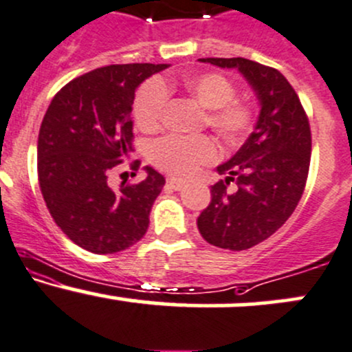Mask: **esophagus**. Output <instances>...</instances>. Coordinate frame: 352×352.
Returning a JSON list of instances; mask_svg holds the SVG:
<instances>
[{"label": "esophagus", "instance_id": "obj_1", "mask_svg": "<svg viewBox=\"0 0 352 352\" xmlns=\"http://www.w3.org/2000/svg\"><path fill=\"white\" fill-rule=\"evenodd\" d=\"M167 185L170 188H173V190H182V188L185 187V182H182V180H177V179H168Z\"/></svg>", "mask_w": 352, "mask_h": 352}]
</instances>
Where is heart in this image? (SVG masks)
I'll list each match as a JSON object with an SVG mask.
<instances>
[{
  "label": "heart",
  "mask_w": 352,
  "mask_h": 352,
  "mask_svg": "<svg viewBox=\"0 0 352 352\" xmlns=\"http://www.w3.org/2000/svg\"><path fill=\"white\" fill-rule=\"evenodd\" d=\"M184 90L207 108V123L226 144L244 140L254 123V108L234 98L235 87L220 73H194L184 80ZM168 105V90L160 80H150L138 90L133 113L137 125L152 132L160 125ZM150 162L173 177H190L217 158V146L208 137H167L152 145Z\"/></svg>",
  "instance_id": "1"
}]
</instances>
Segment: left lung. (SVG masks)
<instances>
[{
	"label": "left lung",
	"mask_w": 352,
	"mask_h": 352,
	"mask_svg": "<svg viewBox=\"0 0 352 352\" xmlns=\"http://www.w3.org/2000/svg\"><path fill=\"white\" fill-rule=\"evenodd\" d=\"M202 63L234 68L256 94L254 132L217 172L212 200L197 219L199 232L220 249L245 250L265 241L291 217L306 187L311 129L300 100L277 69L247 58H200ZM236 184L230 192L226 185Z\"/></svg>",
	"instance_id": "obj_1"
}]
</instances>
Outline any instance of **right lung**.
Instances as JSON below:
<instances>
[{
    "label": "right lung",
    "instance_id": "1",
    "mask_svg": "<svg viewBox=\"0 0 352 352\" xmlns=\"http://www.w3.org/2000/svg\"><path fill=\"white\" fill-rule=\"evenodd\" d=\"M170 65L96 68L65 85L46 110L38 135V180L50 214L69 241L94 254L129 249L144 237L164 175L108 185V173L132 150L135 91Z\"/></svg>",
    "mask_w": 352,
    "mask_h": 352
}]
</instances>
